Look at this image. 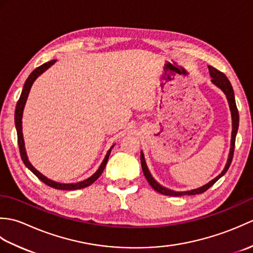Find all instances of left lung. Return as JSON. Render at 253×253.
<instances>
[{"mask_svg":"<svg viewBox=\"0 0 253 253\" xmlns=\"http://www.w3.org/2000/svg\"><path fill=\"white\" fill-rule=\"evenodd\" d=\"M209 72H210V76H211L212 80L211 82L221 89L223 92L225 93L228 101V104H229V109H230V113H232V122H233V130H232V140H230V150H229V154H228V159H227V163L225 165L224 169L222 170V173L219 174L218 176H216L215 178L212 179L210 182H208L207 185H204L200 188H197V189H192V190H188V191H174V190H170L168 189V188L163 187L162 185H160L159 182L155 180L151 173L149 171V169L147 166L146 163V160H144V155L141 151L140 153V160H141V168L143 170V174L144 177H146L148 182L150 184L153 189L155 191H158L160 193H162V195L165 196H173V197H180V196H191V195H199V193H202L204 191H207L210 187L213 186L215 182L221 178V177L226 173L228 170L230 163H232L233 161V157H234V150H235V140H236V135H237V131H238V126H239V114H238V110H237V106H236V101H235V94H234V90L232 84H230L228 78L225 76V75L217 71L216 68H214L212 66H209Z\"/></svg>","mask_w":253,"mask_h":253,"instance_id":"left-lung-1","label":"left lung"}]
</instances>
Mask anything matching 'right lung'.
Segmentation results:
<instances>
[{
    "mask_svg": "<svg viewBox=\"0 0 253 253\" xmlns=\"http://www.w3.org/2000/svg\"><path fill=\"white\" fill-rule=\"evenodd\" d=\"M55 62H56V60H52L50 62L44 63L43 65L37 67L35 71L29 75V77L27 78V80L25 82L23 91H21L20 98H19V100L17 102V105H16V110H15V126H16V130H17V139H18L19 152H20V157H21V160H23L24 164L32 171V173H34L38 177V178H39L41 181H43L45 185L50 186L52 188H55V189H58V190H76V189H82V188L88 187L91 184H93V182L101 176V174L103 173V170L105 169V165L107 163V160H109V157H110V154H111V150L113 149V147H114V144H113V146L111 147V149L109 150V151H107L105 158L103 160V162L101 163L100 168L98 169V170H96L92 176H90L89 178L84 179L83 181L73 182V184H62V182H56L54 180L49 179L44 175H42L39 170H37L34 168V166L31 165V163L29 162V160H28V157H27V153H26V148H25V142H24V137H23V126H21V124H23V122H21V118H23V113H24V107H25V104H26V101H27V99H28V94L30 92L31 85H32V84L35 83V80L38 77H39L42 73L45 72L47 68H50Z\"/></svg>",
    "mask_w": 253,
    "mask_h": 253,
    "instance_id": "right-lung-1",
    "label": "right lung"
}]
</instances>
